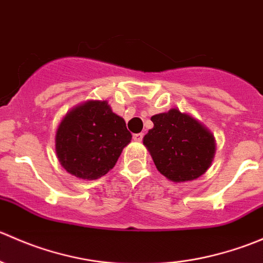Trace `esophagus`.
Masks as SVG:
<instances>
[{
    "label": "esophagus",
    "mask_w": 263,
    "mask_h": 263,
    "mask_svg": "<svg viewBox=\"0 0 263 263\" xmlns=\"http://www.w3.org/2000/svg\"><path fill=\"white\" fill-rule=\"evenodd\" d=\"M142 137H144V134H135L134 135V140H135V141H137V142H141Z\"/></svg>",
    "instance_id": "esophagus-1"
}]
</instances>
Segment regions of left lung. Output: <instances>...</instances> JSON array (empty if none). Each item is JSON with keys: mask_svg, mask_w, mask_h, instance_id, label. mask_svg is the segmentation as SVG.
I'll return each mask as SVG.
<instances>
[{"mask_svg": "<svg viewBox=\"0 0 263 263\" xmlns=\"http://www.w3.org/2000/svg\"><path fill=\"white\" fill-rule=\"evenodd\" d=\"M154 127L144 136L156 169L169 181H195L214 160L213 132L197 118L178 108L151 117Z\"/></svg>", "mask_w": 263, "mask_h": 263, "instance_id": "obj_1", "label": "left lung"}]
</instances>
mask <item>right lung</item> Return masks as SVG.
<instances>
[{"label": "right lung", "mask_w": 263, "mask_h": 263, "mask_svg": "<svg viewBox=\"0 0 263 263\" xmlns=\"http://www.w3.org/2000/svg\"><path fill=\"white\" fill-rule=\"evenodd\" d=\"M132 135L107 100H86L68 110L55 131L61 165L76 178L92 181L116 165Z\"/></svg>", "instance_id": "obj_1"}]
</instances>
